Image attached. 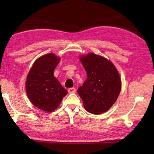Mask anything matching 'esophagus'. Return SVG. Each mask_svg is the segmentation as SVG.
Returning a JSON list of instances; mask_svg holds the SVG:
<instances>
[{"label":"esophagus","instance_id":"esophagus-1","mask_svg":"<svg viewBox=\"0 0 154 154\" xmlns=\"http://www.w3.org/2000/svg\"><path fill=\"white\" fill-rule=\"evenodd\" d=\"M75 91H76L75 88H69V89H68L69 93H75Z\"/></svg>","mask_w":154,"mask_h":154}]
</instances>
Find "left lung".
Segmentation results:
<instances>
[{"instance_id": "8db88e82", "label": "left lung", "mask_w": 154, "mask_h": 154, "mask_svg": "<svg viewBox=\"0 0 154 154\" xmlns=\"http://www.w3.org/2000/svg\"><path fill=\"white\" fill-rule=\"evenodd\" d=\"M81 61L87 78L77 93L89 112H105L116 102L121 90V80L112 62L100 55L89 54Z\"/></svg>"}]
</instances>
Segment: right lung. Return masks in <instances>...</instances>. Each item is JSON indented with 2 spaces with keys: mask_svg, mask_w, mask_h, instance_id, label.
I'll use <instances>...</instances> for the list:
<instances>
[{
  "mask_svg": "<svg viewBox=\"0 0 154 154\" xmlns=\"http://www.w3.org/2000/svg\"><path fill=\"white\" fill-rule=\"evenodd\" d=\"M60 58L48 54L38 58L29 72L26 91L29 99L38 109L52 112L60 105L68 93L54 76Z\"/></svg>",
  "mask_w": 154,
  "mask_h": 154,
  "instance_id": "add662e5",
  "label": "right lung"
}]
</instances>
